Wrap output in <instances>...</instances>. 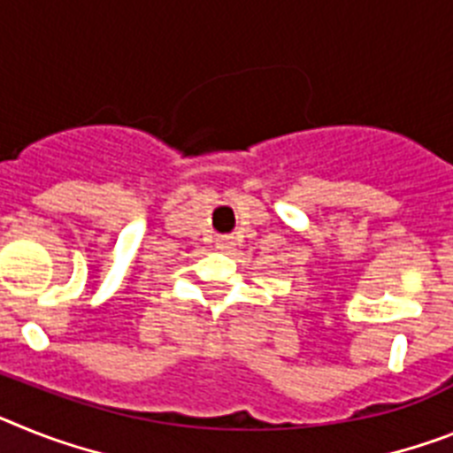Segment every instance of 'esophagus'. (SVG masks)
Here are the masks:
<instances>
[{
    "label": "esophagus",
    "mask_w": 453,
    "mask_h": 453,
    "mask_svg": "<svg viewBox=\"0 0 453 453\" xmlns=\"http://www.w3.org/2000/svg\"><path fill=\"white\" fill-rule=\"evenodd\" d=\"M230 246H233V242H230V239H220L219 242V249H223V250H227Z\"/></svg>",
    "instance_id": "obj_1"
}]
</instances>
